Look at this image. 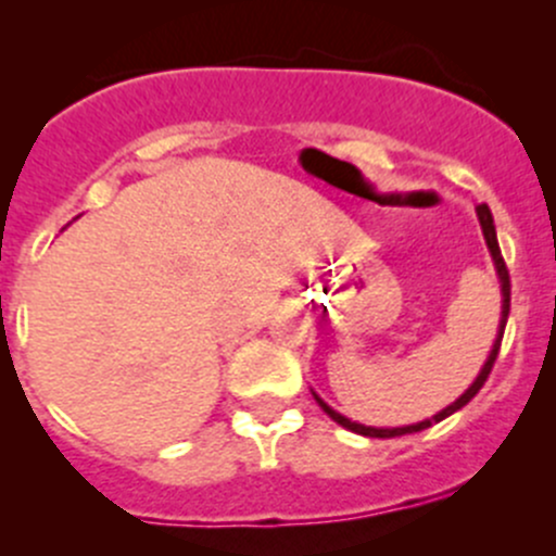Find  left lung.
<instances>
[{
  "instance_id": "obj_1",
  "label": "left lung",
  "mask_w": 556,
  "mask_h": 556,
  "mask_svg": "<svg viewBox=\"0 0 556 556\" xmlns=\"http://www.w3.org/2000/svg\"><path fill=\"white\" fill-rule=\"evenodd\" d=\"M476 215H479V223H481V231H484V239H486V247H490V255L492 261H495V271H497V279H501V293H503V312H501V325H497V339L495 344H492V352L490 357H486L484 368L479 371V377H476V382L468 387V390L463 392V395L457 397V401L452 403V406H446L444 412H439L435 417L425 419V422H417V425H403V428H368V425H361V422H352V419L341 417L339 412H333V408L328 406V403L323 401V397L317 395V392H312L314 401L319 403V408H323L325 414H328L333 422H339L341 428L352 430V433H361V435H368V439H395V435H406V433H419V430L430 428L433 422H441V419H446L450 414L459 412V408L465 406V403L470 401V397L476 395V392L481 390L486 382V377H490L492 366H495L497 361V352H501V341H503V330H506V323H508V309H511V279H508V268H506V261H503L501 255V247H497V233H495V223H492V212L486 204H479L476 206Z\"/></svg>"
}]
</instances>
